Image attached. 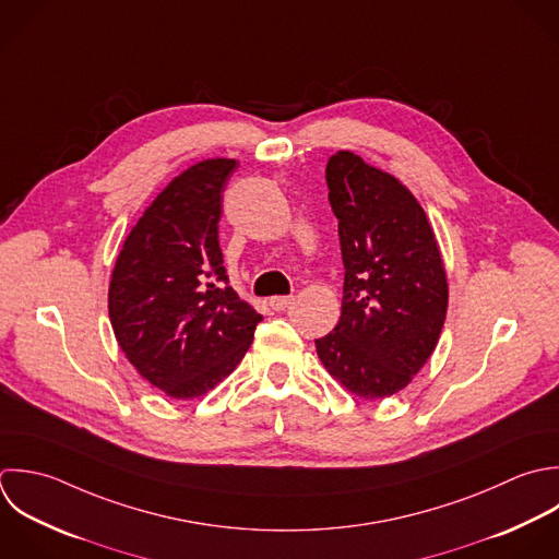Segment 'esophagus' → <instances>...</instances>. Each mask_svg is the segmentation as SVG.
I'll list each match as a JSON object with an SVG mask.
<instances>
[{
    "mask_svg": "<svg viewBox=\"0 0 559 559\" xmlns=\"http://www.w3.org/2000/svg\"><path fill=\"white\" fill-rule=\"evenodd\" d=\"M292 300H294V296H274V298H270V307L274 311H285L292 305Z\"/></svg>",
    "mask_w": 559,
    "mask_h": 559,
    "instance_id": "esophagus-1",
    "label": "esophagus"
}]
</instances>
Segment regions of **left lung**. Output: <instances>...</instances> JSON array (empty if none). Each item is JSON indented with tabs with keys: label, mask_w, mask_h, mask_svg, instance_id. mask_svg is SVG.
Returning a JSON list of instances; mask_svg holds the SVG:
<instances>
[{
	"label": "left lung",
	"mask_w": 559,
	"mask_h": 559,
	"mask_svg": "<svg viewBox=\"0 0 559 559\" xmlns=\"http://www.w3.org/2000/svg\"><path fill=\"white\" fill-rule=\"evenodd\" d=\"M326 185L346 274L340 322L316 350L350 394L383 401L405 390L438 346L449 309L442 252L396 176L340 150L326 163Z\"/></svg>",
	"instance_id": "8db88e82"
}]
</instances>
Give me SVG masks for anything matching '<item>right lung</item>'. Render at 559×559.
<instances>
[{
    "label": "right lung",
    "mask_w": 559,
    "mask_h": 559,
    "mask_svg": "<svg viewBox=\"0 0 559 559\" xmlns=\"http://www.w3.org/2000/svg\"><path fill=\"white\" fill-rule=\"evenodd\" d=\"M237 167L235 158H206L178 174L132 226L110 274L108 316L119 348L176 401L222 383L263 320L226 285L222 265V191Z\"/></svg>",
    "instance_id": "right-lung-1"
}]
</instances>
